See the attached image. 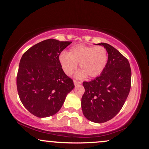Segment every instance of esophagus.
Returning <instances> with one entry per match:
<instances>
[{
    "label": "esophagus",
    "instance_id": "esophagus-1",
    "mask_svg": "<svg viewBox=\"0 0 149 149\" xmlns=\"http://www.w3.org/2000/svg\"><path fill=\"white\" fill-rule=\"evenodd\" d=\"M74 84L75 85H78L81 84V81H77V80H74Z\"/></svg>",
    "mask_w": 149,
    "mask_h": 149
}]
</instances>
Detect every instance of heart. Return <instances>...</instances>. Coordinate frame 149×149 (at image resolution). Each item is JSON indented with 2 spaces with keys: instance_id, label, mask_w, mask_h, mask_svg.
Here are the masks:
<instances>
[{
  "instance_id": "heart-1",
  "label": "heart",
  "mask_w": 149,
  "mask_h": 149,
  "mask_svg": "<svg viewBox=\"0 0 149 149\" xmlns=\"http://www.w3.org/2000/svg\"><path fill=\"white\" fill-rule=\"evenodd\" d=\"M59 62L63 71L67 75H71L79 63V70L76 76L79 78H90L99 76L104 71L108 62V52L103 47H89L76 45L70 49L68 53L60 54Z\"/></svg>"
}]
</instances>
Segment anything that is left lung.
I'll list each match as a JSON object with an SVG mask.
<instances>
[{"mask_svg":"<svg viewBox=\"0 0 149 149\" xmlns=\"http://www.w3.org/2000/svg\"><path fill=\"white\" fill-rule=\"evenodd\" d=\"M97 45L107 49L108 62L99 76L83 83L81 108L87 120L100 123L112 119L122 109L130 91L132 71L129 61L117 49L104 42Z\"/></svg>","mask_w":149,"mask_h":149,"instance_id":"left-lung-1","label":"left lung"}]
</instances>
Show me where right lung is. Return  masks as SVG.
I'll list each match as a JSON object with an SVG mask.
<instances>
[{"label":"right lung","mask_w":149,"mask_h":149,"mask_svg":"<svg viewBox=\"0 0 149 149\" xmlns=\"http://www.w3.org/2000/svg\"><path fill=\"white\" fill-rule=\"evenodd\" d=\"M71 43L45 40L27 50L20 60L17 93L24 107L35 116L46 118L56 114L74 88L58 60L60 52Z\"/></svg>","instance_id":"right-lung-1"}]
</instances>
